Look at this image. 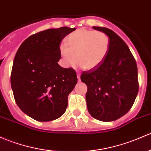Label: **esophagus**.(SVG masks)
<instances>
[{"label":"esophagus","instance_id":"esophagus-1","mask_svg":"<svg viewBox=\"0 0 151 151\" xmlns=\"http://www.w3.org/2000/svg\"><path fill=\"white\" fill-rule=\"evenodd\" d=\"M77 78H78L79 80H80V73H77Z\"/></svg>","mask_w":151,"mask_h":151}]
</instances>
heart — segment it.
Here are the masks:
<instances>
[{"label":"heart","instance_id":"heart-1","mask_svg":"<svg viewBox=\"0 0 151 151\" xmlns=\"http://www.w3.org/2000/svg\"><path fill=\"white\" fill-rule=\"evenodd\" d=\"M66 43L68 46L64 44L59 46L62 64L66 67H72L78 61L86 70L99 66L106 58L110 47L107 35L85 28L70 33L66 37Z\"/></svg>","mask_w":151,"mask_h":151}]
</instances>
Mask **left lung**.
Returning a JSON list of instances; mask_svg holds the SVG:
<instances>
[{
  "instance_id": "8db88e82",
  "label": "left lung",
  "mask_w": 151,
  "mask_h": 151,
  "mask_svg": "<svg viewBox=\"0 0 151 151\" xmlns=\"http://www.w3.org/2000/svg\"><path fill=\"white\" fill-rule=\"evenodd\" d=\"M93 28L107 35L110 47L99 66L81 75L88 87V110L100 121H115L129 111L137 96V63L129 47L114 31L101 27Z\"/></svg>"
}]
</instances>
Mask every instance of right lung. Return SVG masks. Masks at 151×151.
<instances>
[{
    "instance_id": "obj_1",
    "label": "right lung",
    "mask_w": 151,
    "mask_h": 151,
    "mask_svg": "<svg viewBox=\"0 0 151 151\" xmlns=\"http://www.w3.org/2000/svg\"><path fill=\"white\" fill-rule=\"evenodd\" d=\"M75 29L62 27L40 32L27 38L16 53L11 75L14 99L35 120L52 121L66 111L77 77L74 69L58 63L59 46Z\"/></svg>"
}]
</instances>
